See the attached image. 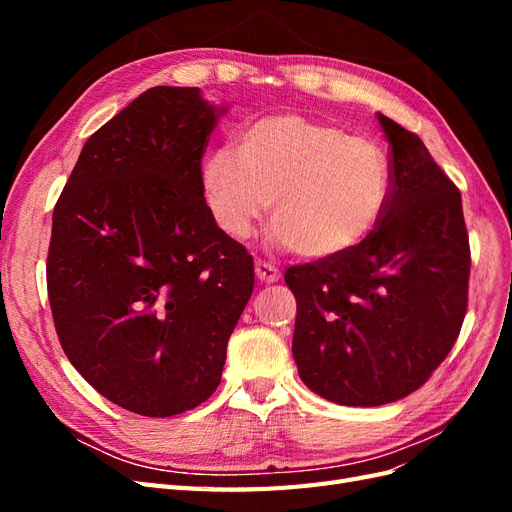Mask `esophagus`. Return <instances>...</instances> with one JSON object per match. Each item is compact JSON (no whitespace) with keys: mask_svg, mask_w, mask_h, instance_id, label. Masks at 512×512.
Returning a JSON list of instances; mask_svg holds the SVG:
<instances>
[{"mask_svg":"<svg viewBox=\"0 0 512 512\" xmlns=\"http://www.w3.org/2000/svg\"><path fill=\"white\" fill-rule=\"evenodd\" d=\"M256 277H258L262 284H273V282L280 280L282 273H280V269H277V267L269 265V262L258 260L256 262Z\"/></svg>","mask_w":512,"mask_h":512,"instance_id":"esophagus-1","label":"esophagus"}]
</instances>
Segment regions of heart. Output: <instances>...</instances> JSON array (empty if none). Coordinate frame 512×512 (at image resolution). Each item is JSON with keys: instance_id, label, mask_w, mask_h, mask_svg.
Returning <instances> with one entry per match:
<instances>
[{"instance_id": "heart-1", "label": "heart", "mask_w": 512, "mask_h": 512, "mask_svg": "<svg viewBox=\"0 0 512 512\" xmlns=\"http://www.w3.org/2000/svg\"><path fill=\"white\" fill-rule=\"evenodd\" d=\"M200 183L228 237H250L271 203L269 239L320 260L369 237L389 205L393 173L371 138L284 113L245 126L237 153L226 147L207 153Z\"/></svg>"}]
</instances>
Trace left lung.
I'll return each mask as SVG.
<instances>
[{
	"label": "left lung",
	"mask_w": 512,
	"mask_h": 512,
	"mask_svg": "<svg viewBox=\"0 0 512 512\" xmlns=\"http://www.w3.org/2000/svg\"><path fill=\"white\" fill-rule=\"evenodd\" d=\"M391 147V198L350 252L290 267L292 356L309 391L342 406L414 393L457 342L470 243L461 194L414 132L378 113Z\"/></svg>",
	"instance_id": "left-lung-1"
}]
</instances>
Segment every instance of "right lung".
Returning a JSON list of instances; mask_svg holds the SVG:
<instances>
[{
  "label": "right lung",
  "instance_id": "right-lung-1",
  "mask_svg": "<svg viewBox=\"0 0 512 512\" xmlns=\"http://www.w3.org/2000/svg\"><path fill=\"white\" fill-rule=\"evenodd\" d=\"M226 108L151 87L87 138L53 211L46 288L61 348L108 401L173 416L207 401L254 290L215 224L200 160Z\"/></svg>",
  "mask_w": 512,
  "mask_h": 512
}]
</instances>
